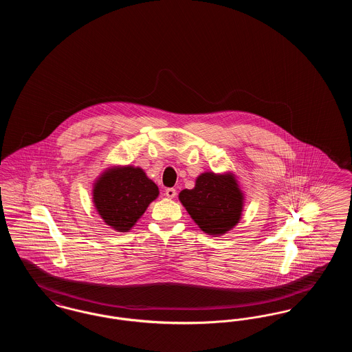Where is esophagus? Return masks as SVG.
<instances>
[{
  "label": "esophagus",
  "instance_id": "1",
  "mask_svg": "<svg viewBox=\"0 0 352 352\" xmlns=\"http://www.w3.org/2000/svg\"><path fill=\"white\" fill-rule=\"evenodd\" d=\"M165 195L171 199V198H174L177 195V190L173 188V187H168V188L165 190Z\"/></svg>",
  "mask_w": 352,
  "mask_h": 352
}]
</instances>
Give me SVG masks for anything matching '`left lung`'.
Returning <instances> with one entry per match:
<instances>
[{
	"label": "left lung",
	"instance_id": "left-lung-1",
	"mask_svg": "<svg viewBox=\"0 0 352 352\" xmlns=\"http://www.w3.org/2000/svg\"><path fill=\"white\" fill-rule=\"evenodd\" d=\"M187 212L208 234L230 231L239 221L243 208V195L232 175L204 173L198 177L192 190L179 194Z\"/></svg>",
	"mask_w": 352,
	"mask_h": 352
}]
</instances>
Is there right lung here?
<instances>
[{"label":"right lung","instance_id":"obj_1","mask_svg":"<svg viewBox=\"0 0 352 352\" xmlns=\"http://www.w3.org/2000/svg\"><path fill=\"white\" fill-rule=\"evenodd\" d=\"M158 187L142 168H113L95 184L94 201L104 221L120 232L129 231L158 197Z\"/></svg>","mask_w":352,"mask_h":352}]
</instances>
